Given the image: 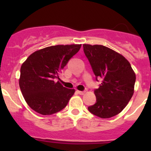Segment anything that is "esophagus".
Wrapping results in <instances>:
<instances>
[{"mask_svg":"<svg viewBox=\"0 0 151 151\" xmlns=\"http://www.w3.org/2000/svg\"><path fill=\"white\" fill-rule=\"evenodd\" d=\"M77 93H78L80 95H84L85 94V91H77Z\"/></svg>","mask_w":151,"mask_h":151,"instance_id":"esophagus-1","label":"esophagus"}]
</instances>
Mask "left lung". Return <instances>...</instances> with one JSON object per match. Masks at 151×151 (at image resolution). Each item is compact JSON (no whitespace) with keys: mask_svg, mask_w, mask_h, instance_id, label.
I'll list each match as a JSON object with an SVG mask.
<instances>
[{"mask_svg":"<svg viewBox=\"0 0 151 151\" xmlns=\"http://www.w3.org/2000/svg\"><path fill=\"white\" fill-rule=\"evenodd\" d=\"M94 74L102 83L94 93L96 103L88 110L101 118L119 114L134 92L136 74L130 63L121 54L103 45H83Z\"/></svg>","mask_w":151,"mask_h":151,"instance_id":"1","label":"left lung"}]
</instances>
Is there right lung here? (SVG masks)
Returning <instances> with one entry per match:
<instances>
[{
	"label": "right lung",
	"instance_id": "add662e5",
	"mask_svg": "<svg viewBox=\"0 0 151 151\" xmlns=\"http://www.w3.org/2000/svg\"><path fill=\"white\" fill-rule=\"evenodd\" d=\"M82 45H56L32 53L22 64L19 85L28 106L39 114L50 115L62 110L75 90L63 87L59 74Z\"/></svg>",
	"mask_w": 151,
	"mask_h": 151
}]
</instances>
